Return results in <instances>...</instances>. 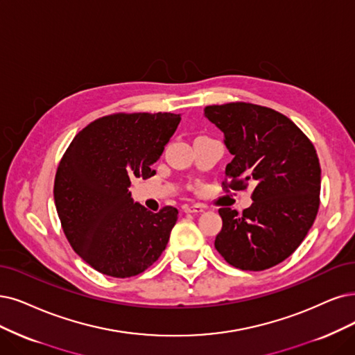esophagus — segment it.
Masks as SVG:
<instances>
[{"label":"esophagus","mask_w":355,"mask_h":355,"mask_svg":"<svg viewBox=\"0 0 355 355\" xmlns=\"http://www.w3.org/2000/svg\"><path fill=\"white\" fill-rule=\"evenodd\" d=\"M182 211H184L186 214H202L205 211V206L200 203L186 205V206H182Z\"/></svg>","instance_id":"34e87169"}]
</instances>
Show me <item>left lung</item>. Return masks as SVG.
Masks as SVG:
<instances>
[{
	"label": "left lung",
	"instance_id": "1",
	"mask_svg": "<svg viewBox=\"0 0 355 355\" xmlns=\"http://www.w3.org/2000/svg\"><path fill=\"white\" fill-rule=\"evenodd\" d=\"M205 115L225 136L234 156L227 191L250 184L253 203L243 214L220 207L215 248L241 270H265L303 243L320 205V164L313 143L284 114L247 102L209 105Z\"/></svg>",
	"mask_w": 355,
	"mask_h": 355
}]
</instances>
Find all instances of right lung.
<instances>
[{"mask_svg": "<svg viewBox=\"0 0 355 355\" xmlns=\"http://www.w3.org/2000/svg\"><path fill=\"white\" fill-rule=\"evenodd\" d=\"M180 114L118 112L90 123L61 157L54 200L73 250L95 270L130 278L159 259L178 211L153 214L131 199L133 178L155 175L152 164L175 133Z\"/></svg>", "mask_w": 355, "mask_h": 355, "instance_id": "obj_1", "label": "right lung"}]
</instances>
